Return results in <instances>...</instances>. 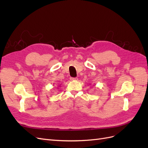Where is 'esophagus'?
Here are the masks:
<instances>
[{"label": "esophagus", "instance_id": "1", "mask_svg": "<svg viewBox=\"0 0 148 148\" xmlns=\"http://www.w3.org/2000/svg\"><path fill=\"white\" fill-rule=\"evenodd\" d=\"M78 78L77 77H75V78H73V77H71L70 78V80H71V81H74V80H77Z\"/></svg>", "mask_w": 148, "mask_h": 148}]
</instances>
